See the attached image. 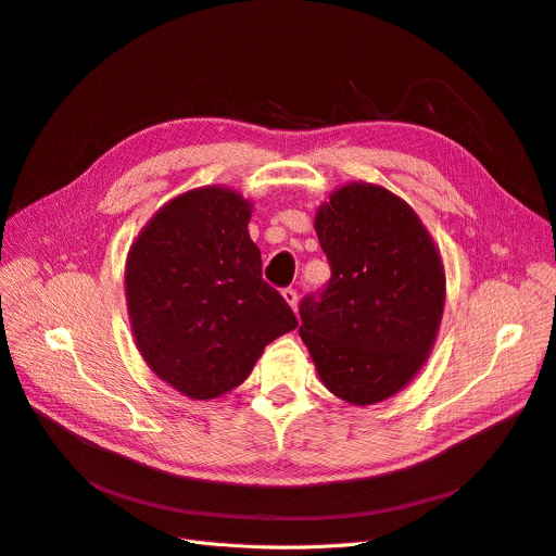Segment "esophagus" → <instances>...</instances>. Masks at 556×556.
Instances as JSON below:
<instances>
[{"label": "esophagus", "mask_w": 556, "mask_h": 556, "mask_svg": "<svg viewBox=\"0 0 556 556\" xmlns=\"http://www.w3.org/2000/svg\"><path fill=\"white\" fill-rule=\"evenodd\" d=\"M282 299L287 301L289 307H292V309L296 312V307H299V294H296V289H292V287L282 289Z\"/></svg>", "instance_id": "obj_1"}]
</instances>
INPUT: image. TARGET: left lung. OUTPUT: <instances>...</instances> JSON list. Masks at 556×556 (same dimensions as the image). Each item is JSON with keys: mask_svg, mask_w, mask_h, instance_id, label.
I'll return each instance as SVG.
<instances>
[{"mask_svg": "<svg viewBox=\"0 0 556 556\" xmlns=\"http://www.w3.org/2000/svg\"><path fill=\"white\" fill-rule=\"evenodd\" d=\"M314 228L332 276L301 301L299 334L337 399L376 405L407 387L434 346L445 303L439 249L401 197L371 182L334 190Z\"/></svg>", "mask_w": 556, "mask_h": 556, "instance_id": "8db88e82", "label": "left lung"}]
</instances>
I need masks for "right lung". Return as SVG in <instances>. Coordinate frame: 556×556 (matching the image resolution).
<instances>
[{
  "instance_id": "add662e5",
  "label": "right lung",
  "mask_w": 556,
  "mask_h": 556,
  "mask_svg": "<svg viewBox=\"0 0 556 556\" xmlns=\"http://www.w3.org/2000/svg\"><path fill=\"white\" fill-rule=\"evenodd\" d=\"M251 201L207 185L165 203L126 257V307L151 371L194 401L240 387L299 321L262 280Z\"/></svg>"
}]
</instances>
